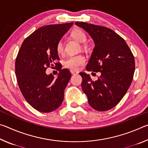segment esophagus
I'll return each mask as SVG.
<instances>
[{
    "label": "esophagus",
    "mask_w": 148,
    "mask_h": 148,
    "mask_svg": "<svg viewBox=\"0 0 148 148\" xmlns=\"http://www.w3.org/2000/svg\"><path fill=\"white\" fill-rule=\"evenodd\" d=\"M71 73L72 74H78V72H77V71H74V70H71Z\"/></svg>",
    "instance_id": "1"
}]
</instances>
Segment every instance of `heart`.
Wrapping results in <instances>:
<instances>
[{
	"label": "heart",
	"instance_id": "1",
	"mask_svg": "<svg viewBox=\"0 0 148 148\" xmlns=\"http://www.w3.org/2000/svg\"><path fill=\"white\" fill-rule=\"evenodd\" d=\"M72 36L80 43H84L87 40L86 34L79 29L74 30L71 33ZM64 41L62 39L59 40L56 45L57 51L59 53H62L64 51ZM86 62V58L82 55H70L65 57L63 60L64 66L66 68L72 70H77L80 66Z\"/></svg>",
	"mask_w": 148,
	"mask_h": 148
}]
</instances>
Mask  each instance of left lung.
<instances>
[{
  "instance_id": "obj_1",
  "label": "left lung",
  "mask_w": 148,
  "mask_h": 148,
  "mask_svg": "<svg viewBox=\"0 0 148 148\" xmlns=\"http://www.w3.org/2000/svg\"><path fill=\"white\" fill-rule=\"evenodd\" d=\"M75 24L88 32L95 42L86 70L101 73L93 81L89 74L80 72L82 89L92 108L100 112L110 110L119 103L132 83L133 54L125 40L112 29L84 22Z\"/></svg>"
}]
</instances>
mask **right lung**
<instances>
[{"instance_id": "right-lung-1", "label": "right lung", "mask_w": 148, "mask_h": 148, "mask_svg": "<svg viewBox=\"0 0 148 148\" xmlns=\"http://www.w3.org/2000/svg\"><path fill=\"white\" fill-rule=\"evenodd\" d=\"M72 25L40 27L25 40L19 50L15 64L17 84L27 102L39 112L53 111L63 101L71 74L68 69H61L62 65L57 62L59 57L56 45ZM53 64L60 71L56 79L45 73L47 67Z\"/></svg>"}]
</instances>
